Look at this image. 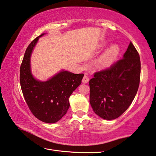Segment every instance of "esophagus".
<instances>
[{"label": "esophagus", "mask_w": 156, "mask_h": 156, "mask_svg": "<svg viewBox=\"0 0 156 156\" xmlns=\"http://www.w3.org/2000/svg\"><path fill=\"white\" fill-rule=\"evenodd\" d=\"M88 81H89V78L85 75L82 78V82L84 83V84H86V83L88 82Z\"/></svg>", "instance_id": "1"}]
</instances>
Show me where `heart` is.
Masks as SVG:
<instances>
[{
	"mask_svg": "<svg viewBox=\"0 0 156 156\" xmlns=\"http://www.w3.org/2000/svg\"><path fill=\"white\" fill-rule=\"evenodd\" d=\"M119 53V48L116 45H112L108 48L106 52L100 57L98 60L100 66L102 67L109 66L114 62Z\"/></svg>",
	"mask_w": 156,
	"mask_h": 156,
	"instance_id": "obj_1",
	"label": "heart"
}]
</instances>
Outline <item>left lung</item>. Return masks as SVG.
Wrapping results in <instances>:
<instances>
[{
  "instance_id": "1",
  "label": "left lung",
  "mask_w": 156,
  "mask_h": 156,
  "mask_svg": "<svg viewBox=\"0 0 156 156\" xmlns=\"http://www.w3.org/2000/svg\"><path fill=\"white\" fill-rule=\"evenodd\" d=\"M140 72L139 53L130 42L122 58L96 72L89 81L90 103L95 114L108 120L120 116L136 95Z\"/></svg>"
}]
</instances>
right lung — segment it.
<instances>
[{
	"label": "right lung",
	"instance_id": "add662e5",
	"mask_svg": "<svg viewBox=\"0 0 156 156\" xmlns=\"http://www.w3.org/2000/svg\"><path fill=\"white\" fill-rule=\"evenodd\" d=\"M42 35L34 38L25 51L20 68V82L24 100L32 114L43 122L53 124L66 114L70 107L69 98L81 84L84 74L62 71L48 81L34 79L30 71V55Z\"/></svg>",
	"mask_w": 156,
	"mask_h": 156
}]
</instances>
